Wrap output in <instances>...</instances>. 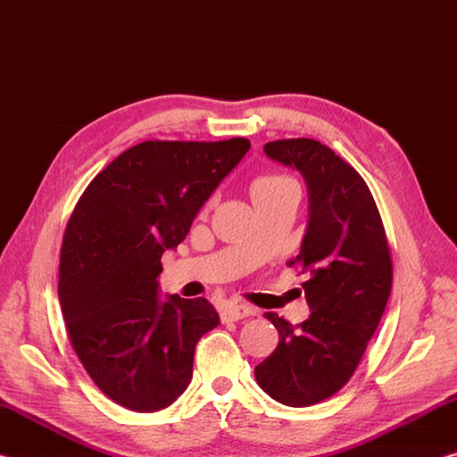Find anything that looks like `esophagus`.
<instances>
[{"mask_svg": "<svg viewBox=\"0 0 457 457\" xmlns=\"http://www.w3.org/2000/svg\"><path fill=\"white\" fill-rule=\"evenodd\" d=\"M256 311L250 306H244V304H234V306H228L226 311L221 312V320L223 322H236V320H242L247 319V316H253Z\"/></svg>", "mask_w": 457, "mask_h": 457, "instance_id": "34e87169", "label": "esophagus"}]
</instances>
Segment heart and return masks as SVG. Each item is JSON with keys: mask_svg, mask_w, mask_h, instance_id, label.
<instances>
[{"mask_svg": "<svg viewBox=\"0 0 457 457\" xmlns=\"http://www.w3.org/2000/svg\"><path fill=\"white\" fill-rule=\"evenodd\" d=\"M286 183H292L288 177L284 175H262L258 177L256 181L252 183V195H256V193H262V191H272V189H278L282 187V185Z\"/></svg>", "mask_w": 457, "mask_h": 457, "instance_id": "1", "label": "heart"}]
</instances>
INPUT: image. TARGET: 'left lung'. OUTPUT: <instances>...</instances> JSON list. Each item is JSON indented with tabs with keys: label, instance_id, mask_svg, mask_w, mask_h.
<instances>
[{
	"label": "left lung",
	"instance_id": "left-lung-1",
	"mask_svg": "<svg viewBox=\"0 0 457 457\" xmlns=\"http://www.w3.org/2000/svg\"><path fill=\"white\" fill-rule=\"evenodd\" d=\"M264 153L306 181L308 223L288 264L308 274L311 316L292 327L266 312L280 343L253 373L272 399L306 407L335 395L357 369L389 300L391 252L367 183L335 151L314 138H286L266 143Z\"/></svg>",
	"mask_w": 457,
	"mask_h": 457
}]
</instances>
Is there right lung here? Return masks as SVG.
<instances>
[{"label":"right lung","mask_w":457,"mask_h":457,"mask_svg":"<svg viewBox=\"0 0 457 457\" xmlns=\"http://www.w3.org/2000/svg\"><path fill=\"white\" fill-rule=\"evenodd\" d=\"M250 151L247 138L145 141L90 181L68 221L58 296L68 337L106 397L138 413L187 389L197 340L220 324L205 298L161 294L165 250Z\"/></svg>","instance_id":"1"}]
</instances>
